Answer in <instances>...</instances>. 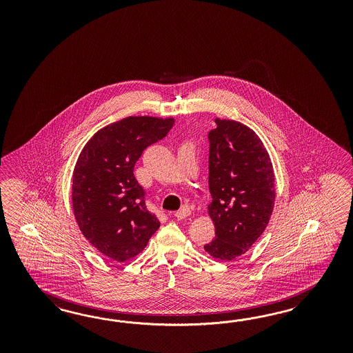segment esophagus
I'll list each match as a JSON object with an SVG mask.
<instances>
[{
	"label": "esophagus",
	"instance_id": "esophagus-1",
	"mask_svg": "<svg viewBox=\"0 0 353 353\" xmlns=\"http://www.w3.org/2000/svg\"><path fill=\"white\" fill-rule=\"evenodd\" d=\"M188 216H190V210H189L188 207H183V208H182V210H180V211L174 212V217H176V219H179V220H182V219H186Z\"/></svg>",
	"mask_w": 353,
	"mask_h": 353
}]
</instances>
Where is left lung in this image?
<instances>
[{"label":"left lung","mask_w":353,"mask_h":353,"mask_svg":"<svg viewBox=\"0 0 353 353\" xmlns=\"http://www.w3.org/2000/svg\"><path fill=\"white\" fill-rule=\"evenodd\" d=\"M214 123L208 134V214L214 238L204 250L214 259L233 260L246 254L267 228L276 199L274 172L252 129L229 119Z\"/></svg>","instance_id":"obj_1"}]
</instances>
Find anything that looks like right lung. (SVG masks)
<instances>
[{
  "label": "right lung",
  "mask_w": 353,
  "mask_h": 353,
  "mask_svg": "<svg viewBox=\"0 0 353 353\" xmlns=\"http://www.w3.org/2000/svg\"><path fill=\"white\" fill-rule=\"evenodd\" d=\"M173 118L128 117L99 129L72 174V210L89 243L115 261L137 256L161 223L150 214L133 170L143 150L164 139Z\"/></svg>",
  "instance_id": "right-lung-1"
}]
</instances>
